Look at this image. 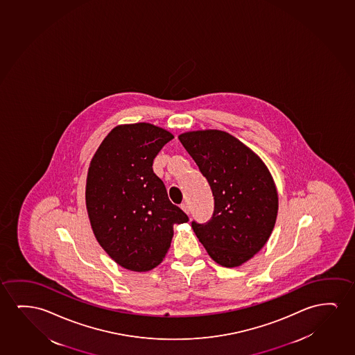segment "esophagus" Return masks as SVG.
Wrapping results in <instances>:
<instances>
[{"mask_svg":"<svg viewBox=\"0 0 355 355\" xmlns=\"http://www.w3.org/2000/svg\"><path fill=\"white\" fill-rule=\"evenodd\" d=\"M180 208L185 211L186 214H190V207L187 203H181Z\"/></svg>","mask_w":355,"mask_h":355,"instance_id":"esophagus-1","label":"esophagus"}]
</instances>
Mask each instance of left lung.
I'll return each instance as SVG.
<instances>
[{"label": "left lung", "instance_id": "1", "mask_svg": "<svg viewBox=\"0 0 355 355\" xmlns=\"http://www.w3.org/2000/svg\"><path fill=\"white\" fill-rule=\"evenodd\" d=\"M214 197L209 221L192 229L210 258L235 268L257 254L274 229L279 198L274 180L258 155L235 136L220 130L179 136Z\"/></svg>", "mask_w": 355, "mask_h": 355}]
</instances>
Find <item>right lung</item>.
Here are the masks:
<instances>
[{
  "label": "right lung",
  "mask_w": 355,
  "mask_h": 355,
  "mask_svg": "<svg viewBox=\"0 0 355 355\" xmlns=\"http://www.w3.org/2000/svg\"><path fill=\"white\" fill-rule=\"evenodd\" d=\"M173 139L169 131L148 123L120 125L91 160L86 181L91 226L101 247L125 269L142 272L159 265L174 225L189 221L152 168Z\"/></svg>",
  "instance_id": "obj_1"
}]
</instances>
